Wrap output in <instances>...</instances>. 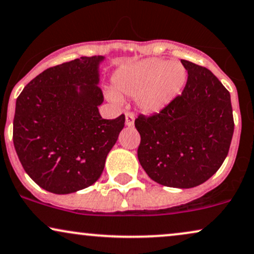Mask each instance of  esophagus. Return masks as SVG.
I'll return each mask as SVG.
<instances>
[{
    "label": "esophagus",
    "instance_id": "1",
    "mask_svg": "<svg viewBox=\"0 0 254 254\" xmlns=\"http://www.w3.org/2000/svg\"><path fill=\"white\" fill-rule=\"evenodd\" d=\"M134 124V115L131 112H127L125 114V125L129 127H132Z\"/></svg>",
    "mask_w": 254,
    "mask_h": 254
}]
</instances>
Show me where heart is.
I'll list each match as a JSON object with an SVG mask.
<instances>
[{
  "instance_id": "obj_1",
  "label": "heart",
  "mask_w": 254,
  "mask_h": 254,
  "mask_svg": "<svg viewBox=\"0 0 254 254\" xmlns=\"http://www.w3.org/2000/svg\"><path fill=\"white\" fill-rule=\"evenodd\" d=\"M186 81L188 72L181 63L145 60L115 72V94H109V97L114 102H120L121 95L137 97L138 107L144 112L157 114L172 103Z\"/></svg>"
}]
</instances>
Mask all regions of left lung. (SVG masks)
Segmentation results:
<instances>
[{
    "instance_id": "obj_1",
    "label": "left lung",
    "mask_w": 254,
    "mask_h": 254,
    "mask_svg": "<svg viewBox=\"0 0 254 254\" xmlns=\"http://www.w3.org/2000/svg\"><path fill=\"white\" fill-rule=\"evenodd\" d=\"M188 71L182 95L159 114L139 115L138 159L160 185L190 189L203 184L225 160L234 122L231 96L204 66L181 61Z\"/></svg>"
}]
</instances>
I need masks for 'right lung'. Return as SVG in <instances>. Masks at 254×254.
I'll use <instances>...</instances> for the list:
<instances>
[{"mask_svg":"<svg viewBox=\"0 0 254 254\" xmlns=\"http://www.w3.org/2000/svg\"><path fill=\"white\" fill-rule=\"evenodd\" d=\"M81 57L44 70L16 99L12 140L24 171L44 190L68 194L101 177L125 116L103 120L99 64Z\"/></svg>","mask_w":254,"mask_h":254,"instance_id":"add662e5","label":"right lung"}]
</instances>
